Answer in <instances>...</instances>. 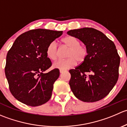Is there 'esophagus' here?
<instances>
[{"label":"esophagus","instance_id":"obj_1","mask_svg":"<svg viewBox=\"0 0 127 127\" xmlns=\"http://www.w3.org/2000/svg\"><path fill=\"white\" fill-rule=\"evenodd\" d=\"M60 73H61V74H62V73H63L64 72H65V71H64V70H60Z\"/></svg>","mask_w":127,"mask_h":127}]
</instances>
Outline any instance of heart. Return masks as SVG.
Masks as SVG:
<instances>
[{
	"label": "heart",
	"mask_w": 127,
	"mask_h": 127,
	"mask_svg": "<svg viewBox=\"0 0 127 127\" xmlns=\"http://www.w3.org/2000/svg\"><path fill=\"white\" fill-rule=\"evenodd\" d=\"M63 45L69 48L66 53V60H59L53 63V67L60 70L71 69L77 64V61L82 63L87 56L88 51L86 47L80 44L77 38L74 36H66L61 40ZM47 55L51 60H56L59 54L57 44L55 42L49 43L47 48Z\"/></svg>",
	"instance_id": "b5f03b06"
}]
</instances>
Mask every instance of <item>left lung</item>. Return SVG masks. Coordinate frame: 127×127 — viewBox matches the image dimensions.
<instances>
[{
    "label": "left lung",
    "instance_id": "left-lung-1",
    "mask_svg": "<svg viewBox=\"0 0 127 127\" xmlns=\"http://www.w3.org/2000/svg\"><path fill=\"white\" fill-rule=\"evenodd\" d=\"M67 33L81 40L88 51L85 61L69 70L72 92L84 102L101 100L118 80L120 56L116 45L103 32L92 28L70 30Z\"/></svg>",
    "mask_w": 127,
    "mask_h": 127
}]
</instances>
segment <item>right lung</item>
Returning <instances> with one entry per match:
<instances>
[{
	"label": "right lung",
	"mask_w": 127,
	"mask_h": 127,
	"mask_svg": "<svg viewBox=\"0 0 127 127\" xmlns=\"http://www.w3.org/2000/svg\"><path fill=\"white\" fill-rule=\"evenodd\" d=\"M62 34L63 31L37 29L15 40L7 53L5 73L10 92L19 101L38 106L51 98L60 71L44 73L52 66L46 51L49 43Z\"/></svg>",
	"instance_id": "1"
}]
</instances>
